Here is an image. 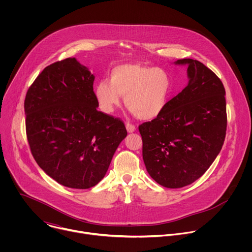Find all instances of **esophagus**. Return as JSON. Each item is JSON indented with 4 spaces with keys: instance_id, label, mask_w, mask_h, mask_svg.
<instances>
[{
    "instance_id": "esophagus-1",
    "label": "esophagus",
    "mask_w": 252,
    "mask_h": 252,
    "mask_svg": "<svg viewBox=\"0 0 252 252\" xmlns=\"http://www.w3.org/2000/svg\"><path fill=\"white\" fill-rule=\"evenodd\" d=\"M126 127L127 132H129V133H131V132H133L135 130V126L132 124H129V123H127L126 125Z\"/></svg>"
}]
</instances>
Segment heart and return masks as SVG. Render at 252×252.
I'll use <instances>...</instances> for the list:
<instances>
[{"instance_id":"b5f03b06","label":"heart","mask_w":252,"mask_h":252,"mask_svg":"<svg viewBox=\"0 0 252 252\" xmlns=\"http://www.w3.org/2000/svg\"><path fill=\"white\" fill-rule=\"evenodd\" d=\"M172 80L166 70L139 63L115 66L110 81L102 80L94 88L100 110L112 114L121 104L122 96L127 109L141 121L159 117L169 102Z\"/></svg>"}]
</instances>
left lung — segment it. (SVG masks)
<instances>
[{
	"instance_id": "left-lung-1",
	"label": "left lung",
	"mask_w": 252,
	"mask_h": 252,
	"mask_svg": "<svg viewBox=\"0 0 252 252\" xmlns=\"http://www.w3.org/2000/svg\"><path fill=\"white\" fill-rule=\"evenodd\" d=\"M174 63L188 66V86L159 117L138 126L147 170L167 189L187 187L208 169L221 151L227 124L219 77L196 60Z\"/></svg>"
}]
</instances>
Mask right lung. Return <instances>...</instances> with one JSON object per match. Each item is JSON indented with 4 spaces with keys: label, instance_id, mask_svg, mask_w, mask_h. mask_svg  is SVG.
Listing matches in <instances>:
<instances>
[{
    "label": "right lung",
    "instance_id": "obj_1",
    "mask_svg": "<svg viewBox=\"0 0 252 252\" xmlns=\"http://www.w3.org/2000/svg\"><path fill=\"white\" fill-rule=\"evenodd\" d=\"M94 81L87 66L68 58L45 67L25 98L27 137L34 160L70 189L97 185L127 134L120 119L97 111Z\"/></svg>",
    "mask_w": 252,
    "mask_h": 252
}]
</instances>
